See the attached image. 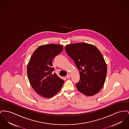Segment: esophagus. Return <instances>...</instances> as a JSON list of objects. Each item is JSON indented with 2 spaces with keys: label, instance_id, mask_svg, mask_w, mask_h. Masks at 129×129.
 Returning <instances> with one entry per match:
<instances>
[{
  "label": "esophagus",
  "instance_id": "1",
  "mask_svg": "<svg viewBox=\"0 0 129 129\" xmlns=\"http://www.w3.org/2000/svg\"><path fill=\"white\" fill-rule=\"evenodd\" d=\"M70 77H71V75L70 74H68L67 76H66L67 78H70Z\"/></svg>",
  "mask_w": 129,
  "mask_h": 129
}]
</instances>
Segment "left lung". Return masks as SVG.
I'll use <instances>...</instances> for the list:
<instances>
[{
    "label": "left lung",
    "instance_id": "left-lung-1",
    "mask_svg": "<svg viewBox=\"0 0 129 129\" xmlns=\"http://www.w3.org/2000/svg\"><path fill=\"white\" fill-rule=\"evenodd\" d=\"M65 49L79 70L77 90L87 96L98 93L103 87L107 71L102 53L95 46L84 42L68 44Z\"/></svg>",
    "mask_w": 129,
    "mask_h": 129
}]
</instances>
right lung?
Listing matches in <instances>:
<instances>
[{"label":"right lung","mask_w":129,"mask_h":129,"mask_svg":"<svg viewBox=\"0 0 129 129\" xmlns=\"http://www.w3.org/2000/svg\"><path fill=\"white\" fill-rule=\"evenodd\" d=\"M63 50V46L49 44L39 46L30 57L27 75L31 87L41 96L49 99L59 92L64 80L53 74V58Z\"/></svg>","instance_id":"add662e5"}]
</instances>
